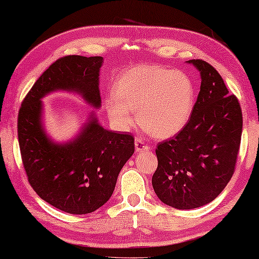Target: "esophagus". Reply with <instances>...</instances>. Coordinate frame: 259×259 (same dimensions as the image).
Returning a JSON list of instances; mask_svg holds the SVG:
<instances>
[{"label": "esophagus", "mask_w": 259, "mask_h": 259, "mask_svg": "<svg viewBox=\"0 0 259 259\" xmlns=\"http://www.w3.org/2000/svg\"><path fill=\"white\" fill-rule=\"evenodd\" d=\"M134 145H136V151L137 152H143V151L150 150V146H148V145L145 143L144 139H140V138H137Z\"/></svg>", "instance_id": "34e87169"}]
</instances>
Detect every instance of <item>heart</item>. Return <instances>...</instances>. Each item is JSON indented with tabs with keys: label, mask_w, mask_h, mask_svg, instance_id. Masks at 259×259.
<instances>
[{
	"label": "heart",
	"mask_w": 259,
	"mask_h": 259,
	"mask_svg": "<svg viewBox=\"0 0 259 259\" xmlns=\"http://www.w3.org/2000/svg\"><path fill=\"white\" fill-rule=\"evenodd\" d=\"M196 88L185 74L157 65L134 67L118 77L114 93L105 99L113 123L127 131L137 111L140 126L152 137L167 139L179 133L192 115Z\"/></svg>",
	"instance_id": "b5f03b06"
}]
</instances>
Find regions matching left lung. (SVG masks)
Returning <instances> with one entry per match:
<instances>
[{
    "label": "left lung",
    "instance_id": "8db88e82",
    "mask_svg": "<svg viewBox=\"0 0 259 259\" xmlns=\"http://www.w3.org/2000/svg\"><path fill=\"white\" fill-rule=\"evenodd\" d=\"M201 84L192 115L172 139L158 145L152 186L162 203L178 210L204 206L219 196L235 172L243 116L235 95L210 63L190 60Z\"/></svg>",
    "mask_w": 259,
    "mask_h": 259
}]
</instances>
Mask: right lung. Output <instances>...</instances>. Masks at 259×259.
<instances>
[{
  "label": "right lung",
  "instance_id": "obj_1",
  "mask_svg": "<svg viewBox=\"0 0 259 259\" xmlns=\"http://www.w3.org/2000/svg\"><path fill=\"white\" fill-rule=\"evenodd\" d=\"M102 63V56L59 59L38 77L19 112L17 136L28 182L38 197L67 213H91L107 203L134 153L133 137L104 128L93 111L70 140L59 143L46 131L42 99L54 92L75 93L93 108L101 107Z\"/></svg>",
  "mask_w": 259,
  "mask_h": 259
}]
</instances>
